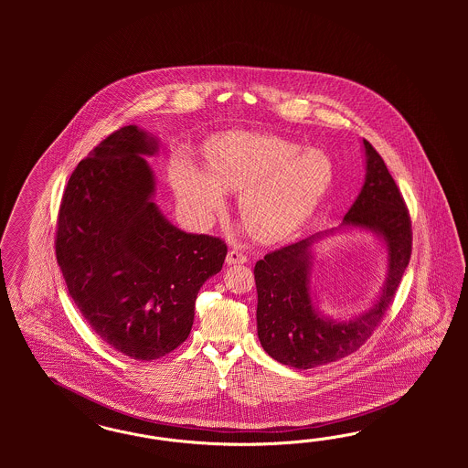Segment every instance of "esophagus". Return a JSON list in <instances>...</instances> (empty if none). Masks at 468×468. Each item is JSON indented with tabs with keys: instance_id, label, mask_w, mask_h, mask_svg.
<instances>
[{
	"instance_id": "1",
	"label": "esophagus",
	"mask_w": 468,
	"mask_h": 468,
	"mask_svg": "<svg viewBox=\"0 0 468 468\" xmlns=\"http://www.w3.org/2000/svg\"><path fill=\"white\" fill-rule=\"evenodd\" d=\"M245 262H247V255L241 254L239 250H229V252H228V266H233V264H245Z\"/></svg>"
}]
</instances>
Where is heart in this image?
Segmentation results:
<instances>
[{
	"instance_id": "1",
	"label": "heart",
	"mask_w": 468,
	"mask_h": 468,
	"mask_svg": "<svg viewBox=\"0 0 468 468\" xmlns=\"http://www.w3.org/2000/svg\"><path fill=\"white\" fill-rule=\"evenodd\" d=\"M206 170L182 165L173 186L180 204L200 223H209L225 204V192H240L239 213L257 240H283L295 233L329 190L331 157L302 149L276 135L235 132L207 153Z\"/></svg>"
}]
</instances>
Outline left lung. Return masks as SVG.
Masks as SVG:
<instances>
[{
	"mask_svg": "<svg viewBox=\"0 0 468 468\" xmlns=\"http://www.w3.org/2000/svg\"><path fill=\"white\" fill-rule=\"evenodd\" d=\"M366 178L338 228L314 233L264 255L255 264L257 336L262 348L284 366L312 368L358 350L383 319L411 254L410 216L383 157L362 142ZM366 230L384 245L387 280L368 309L335 320L318 309L310 278L314 245L331 234Z\"/></svg>",
	"mask_w": 468,
	"mask_h": 468,
	"instance_id": "8db88e82",
	"label": "left lung"
}]
</instances>
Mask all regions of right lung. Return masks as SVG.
<instances>
[{
  "instance_id": "add662e5",
  "label": "right lung",
  "mask_w": 468,
  "mask_h": 468,
  "mask_svg": "<svg viewBox=\"0 0 468 468\" xmlns=\"http://www.w3.org/2000/svg\"><path fill=\"white\" fill-rule=\"evenodd\" d=\"M159 141L120 128L71 173L58 214L57 259L77 309L101 340L135 360L182 345L200 286L218 274L227 245L171 225L154 202L144 156Z\"/></svg>"
}]
</instances>
